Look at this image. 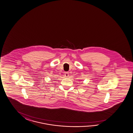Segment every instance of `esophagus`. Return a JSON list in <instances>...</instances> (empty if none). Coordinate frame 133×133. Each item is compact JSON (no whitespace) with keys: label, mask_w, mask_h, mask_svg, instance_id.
Wrapping results in <instances>:
<instances>
[{"label":"esophagus","mask_w":133,"mask_h":133,"mask_svg":"<svg viewBox=\"0 0 133 133\" xmlns=\"http://www.w3.org/2000/svg\"><path fill=\"white\" fill-rule=\"evenodd\" d=\"M69 73L68 72H65V77H69Z\"/></svg>","instance_id":"esophagus-1"}]
</instances>
